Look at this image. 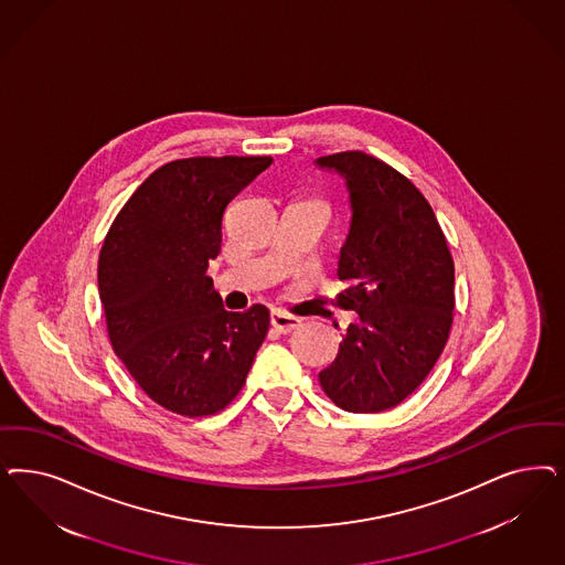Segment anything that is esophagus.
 <instances>
[{
  "label": "esophagus",
  "instance_id": "esophagus-1",
  "mask_svg": "<svg viewBox=\"0 0 565 565\" xmlns=\"http://www.w3.org/2000/svg\"><path fill=\"white\" fill-rule=\"evenodd\" d=\"M270 324H273L276 332L287 334V332H292V330H297V328L301 327V320L295 318V316L285 313V311L274 310L273 313H270Z\"/></svg>",
  "mask_w": 565,
  "mask_h": 565
}]
</instances>
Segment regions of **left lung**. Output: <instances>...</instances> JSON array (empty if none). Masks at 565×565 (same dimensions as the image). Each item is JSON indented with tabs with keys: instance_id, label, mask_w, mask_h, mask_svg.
I'll return each mask as SVG.
<instances>
[{
	"instance_id": "left-lung-1",
	"label": "left lung",
	"mask_w": 565,
	"mask_h": 565,
	"mask_svg": "<svg viewBox=\"0 0 565 565\" xmlns=\"http://www.w3.org/2000/svg\"><path fill=\"white\" fill-rule=\"evenodd\" d=\"M345 179L351 226L337 276L349 324L334 362L318 379L345 412L399 405L437 364L456 308V270L430 203L401 172L364 151L318 158Z\"/></svg>"
}]
</instances>
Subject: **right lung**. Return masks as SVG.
Masks as SVG:
<instances>
[{
	"mask_svg": "<svg viewBox=\"0 0 565 565\" xmlns=\"http://www.w3.org/2000/svg\"><path fill=\"white\" fill-rule=\"evenodd\" d=\"M273 158H186L158 168L111 222L97 282L109 343L149 399L201 418L243 388L270 311H226L207 266L222 216Z\"/></svg>",
	"mask_w": 565,
	"mask_h": 565,
	"instance_id": "right-lung-1",
	"label": "right lung"
}]
</instances>
